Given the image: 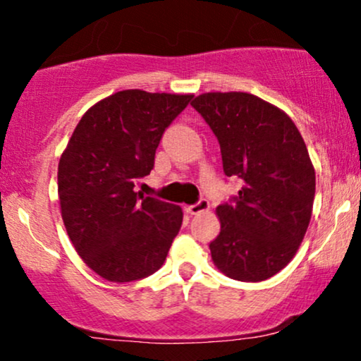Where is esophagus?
<instances>
[{
    "label": "esophagus",
    "mask_w": 361,
    "mask_h": 361,
    "mask_svg": "<svg viewBox=\"0 0 361 361\" xmlns=\"http://www.w3.org/2000/svg\"><path fill=\"white\" fill-rule=\"evenodd\" d=\"M209 207H210L209 200H205V198H200V200H198L197 204H193V205L188 207V212L192 214V215H197V214L205 212V210H209Z\"/></svg>",
    "instance_id": "esophagus-1"
}]
</instances>
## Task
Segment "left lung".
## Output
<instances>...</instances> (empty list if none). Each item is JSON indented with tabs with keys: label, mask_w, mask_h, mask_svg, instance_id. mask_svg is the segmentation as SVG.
Here are the masks:
<instances>
[{
	"label": "left lung",
	"mask_w": 361,
	"mask_h": 361,
	"mask_svg": "<svg viewBox=\"0 0 361 361\" xmlns=\"http://www.w3.org/2000/svg\"><path fill=\"white\" fill-rule=\"evenodd\" d=\"M219 140L226 176L241 190L217 207L214 263L239 281H261L299 250L312 214L316 173L287 114L250 93H205L192 102Z\"/></svg>",
	"instance_id": "8db88e82"
}]
</instances>
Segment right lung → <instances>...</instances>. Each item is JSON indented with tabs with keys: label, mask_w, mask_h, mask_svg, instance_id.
<instances>
[{
	"label": "right lung",
	"mask_w": 361,
	"mask_h": 361,
	"mask_svg": "<svg viewBox=\"0 0 361 361\" xmlns=\"http://www.w3.org/2000/svg\"><path fill=\"white\" fill-rule=\"evenodd\" d=\"M193 94L126 90L82 115L57 173L62 221L82 261L109 281L163 267L183 222L178 205L135 192L164 130Z\"/></svg>",
	"instance_id": "add662e5"
}]
</instances>
